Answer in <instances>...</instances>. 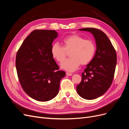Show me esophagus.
Returning <instances> with one entry per match:
<instances>
[{"label": "esophagus", "instance_id": "esophagus-1", "mask_svg": "<svg viewBox=\"0 0 129 129\" xmlns=\"http://www.w3.org/2000/svg\"><path fill=\"white\" fill-rule=\"evenodd\" d=\"M73 75V74H72V73H66V75L67 76H72Z\"/></svg>", "mask_w": 129, "mask_h": 129}]
</instances>
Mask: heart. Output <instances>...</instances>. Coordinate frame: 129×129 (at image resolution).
<instances>
[{"mask_svg": "<svg viewBox=\"0 0 129 129\" xmlns=\"http://www.w3.org/2000/svg\"><path fill=\"white\" fill-rule=\"evenodd\" d=\"M63 47L56 42L52 45L51 53L58 62H62L66 58L67 52L71 58L64 61L61 64L62 69L68 72H74L80 64L85 65L90 62L95 55V45L92 40L85 39L79 35L73 34L63 40Z\"/></svg>", "mask_w": 129, "mask_h": 129, "instance_id": "b5f03b06", "label": "heart"}]
</instances>
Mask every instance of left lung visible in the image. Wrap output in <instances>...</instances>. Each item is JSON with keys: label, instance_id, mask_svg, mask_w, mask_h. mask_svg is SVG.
<instances>
[{"label": "left lung", "instance_id": "8db88e82", "mask_svg": "<svg viewBox=\"0 0 129 129\" xmlns=\"http://www.w3.org/2000/svg\"><path fill=\"white\" fill-rule=\"evenodd\" d=\"M93 34L96 41L94 57L82 73V81L77 85V93L86 100H93L103 95L110 88L114 79L117 55L108 37L102 30L95 28H84Z\"/></svg>", "mask_w": 129, "mask_h": 129}]
</instances>
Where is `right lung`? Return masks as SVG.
<instances>
[{"label": "right lung", "instance_id": "right-lung-1", "mask_svg": "<svg viewBox=\"0 0 129 129\" xmlns=\"http://www.w3.org/2000/svg\"><path fill=\"white\" fill-rule=\"evenodd\" d=\"M57 36L54 30H34L17 53L15 66L20 83L27 95L39 101L54 98L66 75L59 71L51 53L52 43Z\"/></svg>", "mask_w": 129, "mask_h": 129}]
</instances>
